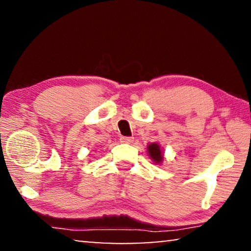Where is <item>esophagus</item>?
Here are the masks:
<instances>
[{"instance_id":"34e87169","label":"esophagus","mask_w":251,"mask_h":251,"mask_svg":"<svg viewBox=\"0 0 251 251\" xmlns=\"http://www.w3.org/2000/svg\"><path fill=\"white\" fill-rule=\"evenodd\" d=\"M132 140H133L132 137L121 136V138H120V142H121V143H125V144H130V143H132Z\"/></svg>"}]
</instances>
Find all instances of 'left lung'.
Listing matches in <instances>:
<instances>
[{
  "label": "left lung",
  "mask_w": 251,
  "mask_h": 251,
  "mask_svg": "<svg viewBox=\"0 0 251 251\" xmlns=\"http://www.w3.org/2000/svg\"><path fill=\"white\" fill-rule=\"evenodd\" d=\"M147 152L154 163H161L163 161V153L160 149V145L156 143H152L147 146Z\"/></svg>",
  "instance_id": "8db88e82"
}]
</instances>
